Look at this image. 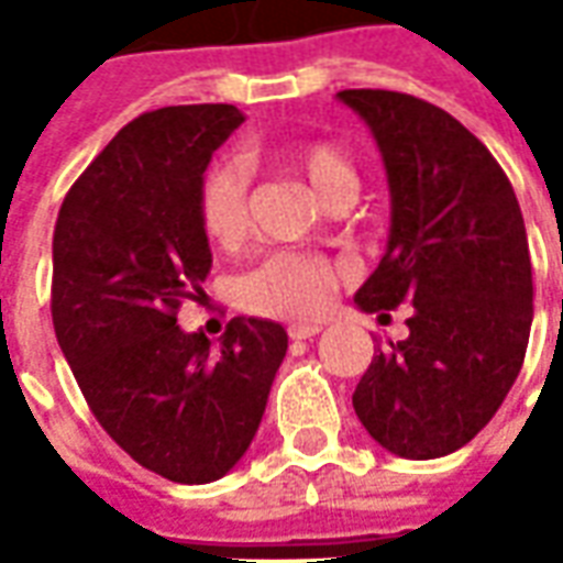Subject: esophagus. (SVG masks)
I'll list each match as a JSON object with an SVG mask.
<instances>
[{
  "label": "esophagus",
  "mask_w": 563,
  "mask_h": 563,
  "mask_svg": "<svg viewBox=\"0 0 563 563\" xmlns=\"http://www.w3.org/2000/svg\"><path fill=\"white\" fill-rule=\"evenodd\" d=\"M319 331H322L319 322H292V325L286 329V334H289L292 341H310V338H317Z\"/></svg>",
  "instance_id": "1"
}]
</instances>
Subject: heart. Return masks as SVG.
<instances>
[{
	"label": "heart",
	"instance_id": "obj_1",
	"mask_svg": "<svg viewBox=\"0 0 563 563\" xmlns=\"http://www.w3.org/2000/svg\"><path fill=\"white\" fill-rule=\"evenodd\" d=\"M256 156L301 174L329 208L353 205L358 196V172L346 150L334 141H289L280 147L256 150ZM196 213L201 232L213 246L238 250L244 244L250 234V172L238 156H222L205 168L196 189ZM341 274V265L329 256L280 250L241 277L238 301L256 317H319L331 305Z\"/></svg>",
	"mask_w": 563,
	"mask_h": 563
}]
</instances>
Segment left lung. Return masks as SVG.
<instances>
[{
    "label": "left lung",
    "instance_id": "1",
    "mask_svg": "<svg viewBox=\"0 0 563 563\" xmlns=\"http://www.w3.org/2000/svg\"><path fill=\"white\" fill-rule=\"evenodd\" d=\"M391 189L386 256L355 292L367 313L413 305L353 391L367 434L401 459H440L492 422L519 377L533 319L531 253L512 184L443 108L391 90H343Z\"/></svg>",
    "mask_w": 563,
    "mask_h": 563
}]
</instances>
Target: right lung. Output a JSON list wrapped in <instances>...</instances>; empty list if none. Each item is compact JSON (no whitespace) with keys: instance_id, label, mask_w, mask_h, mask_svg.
I'll return each instance as SVG.
<instances>
[{"instance_id":"add662e5","label":"right lung","mask_w":563,"mask_h":563,"mask_svg":"<svg viewBox=\"0 0 563 563\" xmlns=\"http://www.w3.org/2000/svg\"><path fill=\"white\" fill-rule=\"evenodd\" d=\"M244 123L234 104L135 117L63 198L51 317L92 416L141 467L213 483L244 455L286 355L268 319H232L220 346L177 325L210 271L196 189Z\"/></svg>"}]
</instances>
